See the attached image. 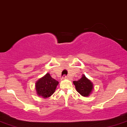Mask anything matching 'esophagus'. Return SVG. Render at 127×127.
<instances>
[{
	"label": "esophagus",
	"instance_id": "esophagus-1",
	"mask_svg": "<svg viewBox=\"0 0 127 127\" xmlns=\"http://www.w3.org/2000/svg\"><path fill=\"white\" fill-rule=\"evenodd\" d=\"M69 79V77L67 76H65V75H63L62 77V79Z\"/></svg>",
	"mask_w": 127,
	"mask_h": 127
}]
</instances>
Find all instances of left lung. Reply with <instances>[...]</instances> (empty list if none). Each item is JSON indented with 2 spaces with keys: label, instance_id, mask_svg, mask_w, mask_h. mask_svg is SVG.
Here are the masks:
<instances>
[{
  "label": "left lung",
  "instance_id": "8db88e82",
  "mask_svg": "<svg viewBox=\"0 0 127 127\" xmlns=\"http://www.w3.org/2000/svg\"><path fill=\"white\" fill-rule=\"evenodd\" d=\"M73 84L75 85L76 91L85 97L89 96L94 88L91 81L86 78L85 75L82 76L81 79L77 81H74Z\"/></svg>",
  "mask_w": 127,
  "mask_h": 127
}]
</instances>
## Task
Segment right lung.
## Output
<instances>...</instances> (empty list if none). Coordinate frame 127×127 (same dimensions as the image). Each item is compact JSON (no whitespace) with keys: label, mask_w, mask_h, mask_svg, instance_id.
Masks as SVG:
<instances>
[{"label":"right lung","mask_w":127,"mask_h":127,"mask_svg":"<svg viewBox=\"0 0 127 127\" xmlns=\"http://www.w3.org/2000/svg\"><path fill=\"white\" fill-rule=\"evenodd\" d=\"M58 84V81L52 78L49 73H47L36 82V94L44 98L50 97L54 94Z\"/></svg>","instance_id":"1"}]
</instances>
